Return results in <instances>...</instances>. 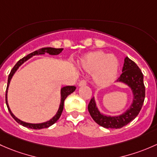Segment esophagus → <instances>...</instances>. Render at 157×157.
Masks as SVG:
<instances>
[{
    "instance_id": "esophagus-1",
    "label": "esophagus",
    "mask_w": 157,
    "mask_h": 157,
    "mask_svg": "<svg viewBox=\"0 0 157 157\" xmlns=\"http://www.w3.org/2000/svg\"><path fill=\"white\" fill-rule=\"evenodd\" d=\"M86 81H85V80H82V81H80V82H79V83H78V86L79 87H82V86H85V85H86Z\"/></svg>"
}]
</instances>
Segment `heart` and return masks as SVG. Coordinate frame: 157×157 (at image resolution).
I'll use <instances>...</instances> for the list:
<instances>
[{
  "mask_svg": "<svg viewBox=\"0 0 157 157\" xmlns=\"http://www.w3.org/2000/svg\"><path fill=\"white\" fill-rule=\"evenodd\" d=\"M79 67L88 73L97 86L103 88L113 82L118 73L119 61L114 54L102 51H90L79 59Z\"/></svg>",
  "mask_w": 157,
  "mask_h": 157,
  "instance_id": "b5f03b06",
  "label": "heart"
}]
</instances>
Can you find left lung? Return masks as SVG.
I'll list each match as a JSON object with an SVG mask.
<instances>
[{
	"mask_svg": "<svg viewBox=\"0 0 157 157\" xmlns=\"http://www.w3.org/2000/svg\"><path fill=\"white\" fill-rule=\"evenodd\" d=\"M124 61L122 73L116 82L125 84L132 90L133 101L128 109L119 116H106L101 113L97 107L94 98H91L88 106V112L94 122L106 128H120L132 122L140 113L144 101L145 87L141 70L128 56Z\"/></svg>",
	"mask_w": 157,
	"mask_h": 157,
	"instance_id": "left-lung-1",
	"label": "left lung"
}]
</instances>
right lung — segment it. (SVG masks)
I'll list each match as a JSON object with an SVG mask.
<instances>
[{
  "label": "right lung",
  "mask_w": 157,
  "mask_h": 157,
  "mask_svg": "<svg viewBox=\"0 0 157 157\" xmlns=\"http://www.w3.org/2000/svg\"><path fill=\"white\" fill-rule=\"evenodd\" d=\"M63 50V48H41V49L38 50V51H35L34 52L31 53L29 55H27L26 56L23 57L22 59H19L18 62L16 63V65L14 66L13 68L11 70L9 76H8V81H7V87H6V104L7 106L8 110H9L10 113L12 117L17 121L18 123L22 125V126H25L26 128H29L32 129H41V128H48L50 127L51 125H54L55 122L59 119V118L60 117L61 114H62L63 110V106H64V101L66 100V98L69 96L70 94H72V92L75 91V90L76 89L75 86H65L61 88L60 90V94H61V100H60V104H59V109H58L57 113H56V115L52 118L51 119H50L49 121H47L45 122H42V123H37V124H34V123H28V122H23V121L20 120L18 118L16 117L13 113L11 112L10 109L9 107V105H8V102H7V90H8V87H9L10 82L11 78L13 76V75L15 74V72H17V69H19V67L22 65V63L25 62L26 60H28L29 59H30L32 56H35V55H42L44 54H49L50 55H58L60 54L62 52V51Z\"/></svg>",
  "instance_id": "add662e5"
}]
</instances>
